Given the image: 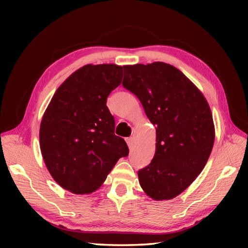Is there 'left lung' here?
<instances>
[{
	"instance_id": "8db88e82",
	"label": "left lung",
	"mask_w": 248,
	"mask_h": 248,
	"mask_svg": "<svg viewBox=\"0 0 248 248\" xmlns=\"http://www.w3.org/2000/svg\"><path fill=\"white\" fill-rule=\"evenodd\" d=\"M125 68L86 65L54 93L40 124L39 143L46 166L60 186L75 194H91L129 155L115 134V119L107 107Z\"/></svg>"
}]
</instances>
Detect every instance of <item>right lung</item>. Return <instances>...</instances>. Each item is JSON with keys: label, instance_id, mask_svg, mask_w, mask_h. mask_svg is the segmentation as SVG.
<instances>
[{"label": "right lung", "instance_id": "obj_1", "mask_svg": "<svg viewBox=\"0 0 248 248\" xmlns=\"http://www.w3.org/2000/svg\"><path fill=\"white\" fill-rule=\"evenodd\" d=\"M123 85L139 98L155 127V154L138 172L140 186L155 200L176 197L202 172L213 148L207 100L181 71L160 62L134 66Z\"/></svg>", "mask_w": 248, "mask_h": 248}]
</instances>
